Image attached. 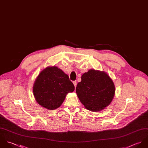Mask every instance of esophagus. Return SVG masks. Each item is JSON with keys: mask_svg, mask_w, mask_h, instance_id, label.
Here are the masks:
<instances>
[{"mask_svg": "<svg viewBox=\"0 0 148 148\" xmlns=\"http://www.w3.org/2000/svg\"><path fill=\"white\" fill-rule=\"evenodd\" d=\"M73 83L74 85V86H75V87L77 86V82H76V81H73Z\"/></svg>", "mask_w": 148, "mask_h": 148, "instance_id": "esophagus-1", "label": "esophagus"}]
</instances>
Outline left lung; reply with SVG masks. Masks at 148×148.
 Returning <instances> with one entry per match:
<instances>
[{"label": "left lung", "mask_w": 148, "mask_h": 148, "mask_svg": "<svg viewBox=\"0 0 148 148\" xmlns=\"http://www.w3.org/2000/svg\"><path fill=\"white\" fill-rule=\"evenodd\" d=\"M112 79L103 71L90 69L84 73L76 88L77 95L85 108L99 112L109 106L115 95Z\"/></svg>", "instance_id": "1"}]
</instances>
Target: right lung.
<instances>
[{
    "mask_svg": "<svg viewBox=\"0 0 148 148\" xmlns=\"http://www.w3.org/2000/svg\"><path fill=\"white\" fill-rule=\"evenodd\" d=\"M32 90L37 103L51 110L61 106L66 95L74 91V86L66 74L53 66H48L40 71Z\"/></svg>",
    "mask_w": 148,
    "mask_h": 148,
    "instance_id": "1",
    "label": "right lung"
}]
</instances>
